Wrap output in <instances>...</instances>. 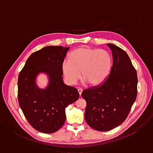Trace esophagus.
<instances>
[{
    "label": "esophagus",
    "instance_id": "obj_1",
    "mask_svg": "<svg viewBox=\"0 0 153 153\" xmlns=\"http://www.w3.org/2000/svg\"><path fill=\"white\" fill-rule=\"evenodd\" d=\"M77 90H78V92H79V95H80V96H81L82 93V89H80V88H79V89H78Z\"/></svg>",
    "mask_w": 153,
    "mask_h": 153
}]
</instances>
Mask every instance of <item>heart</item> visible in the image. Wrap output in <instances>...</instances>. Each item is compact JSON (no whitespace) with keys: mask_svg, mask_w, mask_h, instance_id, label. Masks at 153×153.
Here are the masks:
<instances>
[{"mask_svg":"<svg viewBox=\"0 0 153 153\" xmlns=\"http://www.w3.org/2000/svg\"><path fill=\"white\" fill-rule=\"evenodd\" d=\"M111 67V57L107 51L89 47H79L69 56V60L62 64V71L70 85L80 78L91 86L100 85L107 78Z\"/></svg>","mask_w":153,"mask_h":153,"instance_id":"1","label":"heart"}]
</instances>
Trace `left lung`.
<instances>
[{
	"mask_svg": "<svg viewBox=\"0 0 153 153\" xmlns=\"http://www.w3.org/2000/svg\"><path fill=\"white\" fill-rule=\"evenodd\" d=\"M112 51L113 65L100 85L85 89L82 93L86 102L85 119L99 131H107L122 123L128 116L137 94V72L127 53L107 43Z\"/></svg>",
	"mask_w": 153,
	"mask_h": 153,
	"instance_id": "obj_1",
	"label": "left lung"
}]
</instances>
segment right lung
Wrapping results in <instances>:
<instances>
[{"label":"right lung","instance_id":"right-lung-1","mask_svg":"<svg viewBox=\"0 0 153 153\" xmlns=\"http://www.w3.org/2000/svg\"><path fill=\"white\" fill-rule=\"evenodd\" d=\"M68 47L48 46L33 53L18 77V101L29 123L38 131L53 133L66 119L65 110L77 100L76 88L63 83L62 64ZM40 72L49 75V84L40 89L35 77Z\"/></svg>","mask_w":153,"mask_h":153}]
</instances>
